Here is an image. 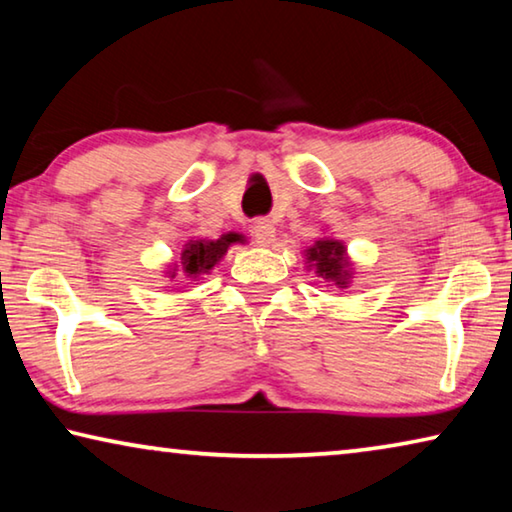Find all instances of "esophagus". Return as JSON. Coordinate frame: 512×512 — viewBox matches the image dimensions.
Instances as JSON below:
<instances>
[{
	"label": "esophagus",
	"instance_id": "obj_1",
	"mask_svg": "<svg viewBox=\"0 0 512 512\" xmlns=\"http://www.w3.org/2000/svg\"><path fill=\"white\" fill-rule=\"evenodd\" d=\"M253 235H255L259 246H271L273 239H275V225H273V221L257 219L253 223Z\"/></svg>",
	"mask_w": 512,
	"mask_h": 512
}]
</instances>
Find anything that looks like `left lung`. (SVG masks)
I'll list each match as a JSON object with an SVG mask.
<instances>
[{"label": "left lung", "mask_w": 512, "mask_h": 512, "mask_svg": "<svg viewBox=\"0 0 512 512\" xmlns=\"http://www.w3.org/2000/svg\"><path fill=\"white\" fill-rule=\"evenodd\" d=\"M307 264L316 268V273L327 282H334L339 289H345L352 277V264L345 257V246L339 239L323 237L307 250Z\"/></svg>", "instance_id": "8db88e82"}]
</instances>
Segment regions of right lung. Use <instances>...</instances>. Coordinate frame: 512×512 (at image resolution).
<instances>
[{
    "instance_id": "right-lung-1",
    "label": "right lung",
    "mask_w": 512,
    "mask_h": 512,
    "mask_svg": "<svg viewBox=\"0 0 512 512\" xmlns=\"http://www.w3.org/2000/svg\"><path fill=\"white\" fill-rule=\"evenodd\" d=\"M244 241L246 237L239 235V232H228V235H221L219 239H189L183 253H180L183 273H187V277H192V280H198V277L207 275L221 262L232 244H244ZM176 271H180L178 264L169 268V277H176Z\"/></svg>"
}]
</instances>
